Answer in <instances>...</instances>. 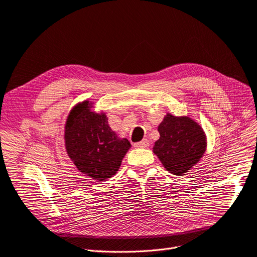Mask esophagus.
Segmentation results:
<instances>
[{
	"label": "esophagus",
	"mask_w": 257,
	"mask_h": 257,
	"mask_svg": "<svg viewBox=\"0 0 257 257\" xmlns=\"http://www.w3.org/2000/svg\"><path fill=\"white\" fill-rule=\"evenodd\" d=\"M148 146H149V142L147 140H143V141L139 142V143L135 144L136 148H146Z\"/></svg>",
	"instance_id": "1"
}]
</instances>
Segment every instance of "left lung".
I'll return each instance as SVG.
<instances>
[{
    "instance_id": "left-lung-1",
    "label": "left lung",
    "mask_w": 257,
    "mask_h": 257,
    "mask_svg": "<svg viewBox=\"0 0 257 257\" xmlns=\"http://www.w3.org/2000/svg\"><path fill=\"white\" fill-rule=\"evenodd\" d=\"M158 131L160 138L153 151L170 174L183 176L203 157L207 146L206 135L192 117L166 113Z\"/></svg>"
}]
</instances>
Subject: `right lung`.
<instances>
[{
  "label": "right lung",
  "instance_id": "add662e5",
  "mask_svg": "<svg viewBox=\"0 0 257 257\" xmlns=\"http://www.w3.org/2000/svg\"><path fill=\"white\" fill-rule=\"evenodd\" d=\"M94 108V102L87 99L71 109L64 126V146L78 172L106 181L118 172L131 144L111 129L106 113Z\"/></svg>",
  "mask_w": 257,
  "mask_h": 257
}]
</instances>
